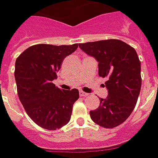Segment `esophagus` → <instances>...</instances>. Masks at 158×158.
<instances>
[{"mask_svg":"<svg viewBox=\"0 0 158 158\" xmlns=\"http://www.w3.org/2000/svg\"><path fill=\"white\" fill-rule=\"evenodd\" d=\"M79 95H80V97H83V98H85V97L89 96L88 93H85V92H83V91H82V90L79 92Z\"/></svg>","mask_w":158,"mask_h":158,"instance_id":"obj_1","label":"esophagus"}]
</instances>
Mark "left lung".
I'll use <instances>...</instances> for the list:
<instances>
[{
    "instance_id": "left-lung-1",
    "label": "left lung",
    "mask_w": 158,
    "mask_h": 158,
    "mask_svg": "<svg viewBox=\"0 0 158 158\" xmlns=\"http://www.w3.org/2000/svg\"><path fill=\"white\" fill-rule=\"evenodd\" d=\"M79 47L98 61V75L106 77V99L89 115L96 124L113 128L122 124L135 109L142 86L141 62L135 48L118 40L79 44Z\"/></svg>"
}]
</instances>
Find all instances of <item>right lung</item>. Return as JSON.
<instances>
[{"label":"right lung","mask_w":158,"mask_h":158,"mask_svg":"<svg viewBox=\"0 0 158 158\" xmlns=\"http://www.w3.org/2000/svg\"><path fill=\"white\" fill-rule=\"evenodd\" d=\"M78 44L30 46L17 57L15 78L17 94L29 117L41 127L56 130L69 122L73 105L79 98L76 89H60L52 82L63 60Z\"/></svg>","instance_id":"right-lung-1"}]
</instances>
